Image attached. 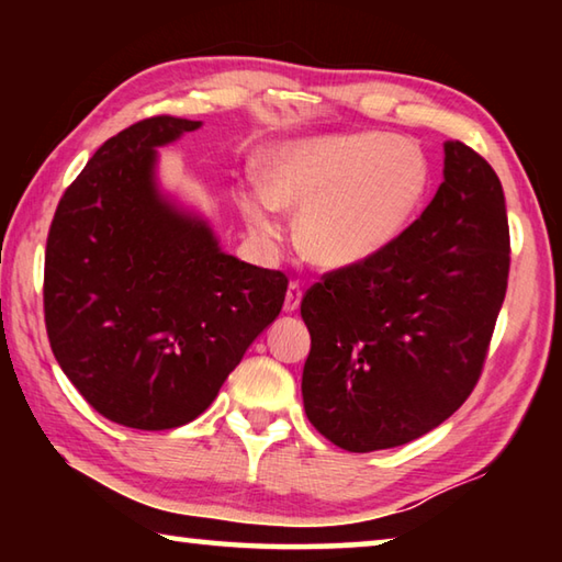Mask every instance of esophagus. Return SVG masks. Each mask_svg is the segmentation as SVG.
<instances>
[{
  "label": "esophagus",
  "mask_w": 562,
  "mask_h": 562,
  "mask_svg": "<svg viewBox=\"0 0 562 562\" xmlns=\"http://www.w3.org/2000/svg\"><path fill=\"white\" fill-rule=\"evenodd\" d=\"M300 302H302V288L297 282H290L288 294H284V312L292 315V312L300 310Z\"/></svg>",
  "instance_id": "34e87169"
}]
</instances>
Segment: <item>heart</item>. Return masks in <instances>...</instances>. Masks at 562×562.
Segmentation results:
<instances>
[{
	"mask_svg": "<svg viewBox=\"0 0 562 562\" xmlns=\"http://www.w3.org/2000/svg\"><path fill=\"white\" fill-rule=\"evenodd\" d=\"M434 164L412 138L341 131L284 140L262 156V186L240 190V211L265 245L282 240L280 211L297 213V245L327 270L382 258L431 201Z\"/></svg>",
	"mask_w": 562,
	"mask_h": 562,
	"instance_id": "1",
	"label": "heart"
}]
</instances>
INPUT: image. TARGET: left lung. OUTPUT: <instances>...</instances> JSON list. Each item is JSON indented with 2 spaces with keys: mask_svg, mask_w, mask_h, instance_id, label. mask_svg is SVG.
<instances>
[{
  "mask_svg": "<svg viewBox=\"0 0 562 562\" xmlns=\"http://www.w3.org/2000/svg\"><path fill=\"white\" fill-rule=\"evenodd\" d=\"M508 217L501 180L461 140L443 144V183L382 258L337 270L302 300L312 347L302 402L345 451L429 434L479 382L506 297Z\"/></svg>",
  "mask_w": 562,
  "mask_h": 562,
  "instance_id": "left-lung-1",
  "label": "left lung"
}]
</instances>
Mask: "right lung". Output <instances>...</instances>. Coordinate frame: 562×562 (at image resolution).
Masks as SVG:
<instances>
[{"instance_id":"right-lung-1","label":"right lung","mask_w":562,"mask_h":562,"mask_svg":"<svg viewBox=\"0 0 562 562\" xmlns=\"http://www.w3.org/2000/svg\"><path fill=\"white\" fill-rule=\"evenodd\" d=\"M203 121L146 119L66 188L44 262V317L64 374L101 416L166 431L201 416L278 319L288 278L225 252L164 190L158 148Z\"/></svg>"}]
</instances>
